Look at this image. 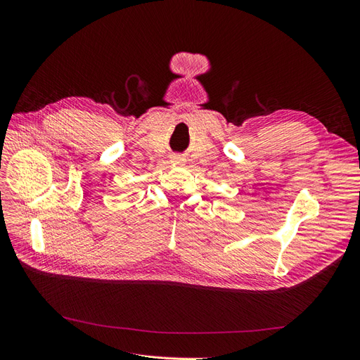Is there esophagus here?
Returning <instances> with one entry per match:
<instances>
[{
    "label": "esophagus",
    "instance_id": "34e87169",
    "mask_svg": "<svg viewBox=\"0 0 360 360\" xmlns=\"http://www.w3.org/2000/svg\"><path fill=\"white\" fill-rule=\"evenodd\" d=\"M171 162L176 163V165H183V163L186 162V159H184L181 155H174V156L171 158Z\"/></svg>",
    "mask_w": 360,
    "mask_h": 360
}]
</instances>
